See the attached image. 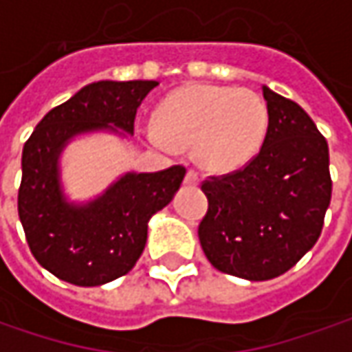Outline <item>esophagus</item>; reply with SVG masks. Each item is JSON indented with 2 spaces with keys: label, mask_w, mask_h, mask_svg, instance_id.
<instances>
[{
  "label": "esophagus",
  "mask_w": 352,
  "mask_h": 352,
  "mask_svg": "<svg viewBox=\"0 0 352 352\" xmlns=\"http://www.w3.org/2000/svg\"><path fill=\"white\" fill-rule=\"evenodd\" d=\"M185 183L187 185H199V173L197 171H187V175H185Z\"/></svg>",
  "instance_id": "obj_1"
}]
</instances>
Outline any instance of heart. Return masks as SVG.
I'll list each match as a JSON object with an SVG mask.
<instances>
[{"instance_id":"b5f03b06","label":"heart","mask_w":352,"mask_h":352,"mask_svg":"<svg viewBox=\"0 0 352 352\" xmlns=\"http://www.w3.org/2000/svg\"><path fill=\"white\" fill-rule=\"evenodd\" d=\"M267 122L266 102L250 88L189 85L161 102L151 142L161 149L192 147L203 169L230 173L258 153Z\"/></svg>"}]
</instances>
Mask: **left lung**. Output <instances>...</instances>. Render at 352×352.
Masks as SVG:
<instances>
[{
    "label": "left lung",
    "mask_w": 352,
    "mask_h": 352,
    "mask_svg": "<svg viewBox=\"0 0 352 352\" xmlns=\"http://www.w3.org/2000/svg\"><path fill=\"white\" fill-rule=\"evenodd\" d=\"M267 131L244 167L208 177L199 240L219 272L264 282L314 248L331 203L327 140L294 100L262 86Z\"/></svg>",
    "instance_id": "8db88e82"
}]
</instances>
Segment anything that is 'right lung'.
Masks as SVG:
<instances>
[{
	"instance_id": "right-lung-1",
	"label": "right lung",
	"mask_w": 352,
	"mask_h": 352,
	"mask_svg": "<svg viewBox=\"0 0 352 352\" xmlns=\"http://www.w3.org/2000/svg\"><path fill=\"white\" fill-rule=\"evenodd\" d=\"M155 80H100L53 108L25 142L17 210L41 266L63 282L92 287L122 278L146 248L147 221L171 203L187 169L128 173L86 206L69 205L56 160L80 131L122 128L133 133L135 114Z\"/></svg>"
}]
</instances>
